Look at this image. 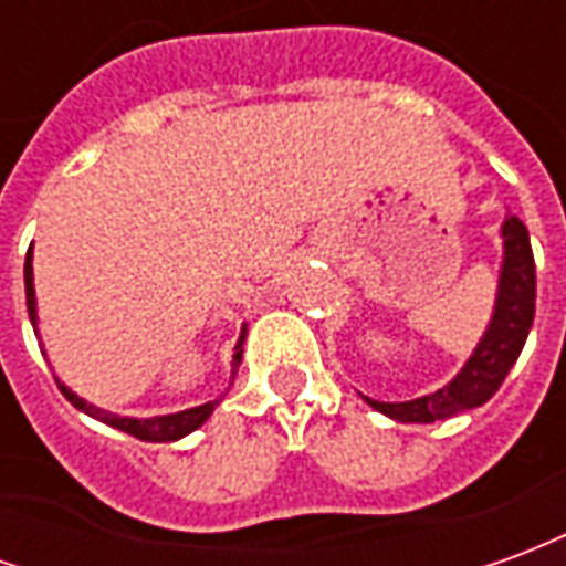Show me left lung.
I'll return each instance as SVG.
<instances>
[{
    "label": "left lung",
    "mask_w": 566,
    "mask_h": 566,
    "mask_svg": "<svg viewBox=\"0 0 566 566\" xmlns=\"http://www.w3.org/2000/svg\"><path fill=\"white\" fill-rule=\"evenodd\" d=\"M500 239H503V263H500L494 312L470 360L446 388L416 400L379 403L373 397H364L376 412L403 424H430L488 403L497 394L512 364L522 355L536 312V266L527 227L510 214L500 227Z\"/></svg>",
    "instance_id": "1"
}]
</instances>
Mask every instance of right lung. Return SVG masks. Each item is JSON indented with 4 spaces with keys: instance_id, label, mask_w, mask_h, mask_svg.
<instances>
[{
    "instance_id": "right-lung-1",
    "label": "right lung",
    "mask_w": 566,
    "mask_h": 566,
    "mask_svg": "<svg viewBox=\"0 0 566 566\" xmlns=\"http://www.w3.org/2000/svg\"><path fill=\"white\" fill-rule=\"evenodd\" d=\"M23 284H27V312H30V321H32V331L39 336V306H35V284H32V248L27 251V263H23ZM245 333L248 327H242L239 333V343H235V352H233V376H230V385L235 379V369L242 364V343H245ZM42 355H44V345H42ZM60 385V391L66 397L69 403L81 409L84 416L96 418V421H103V424L115 427V430H124L129 437L136 439H145V442H175V439L187 437V433H193L197 427H202L209 421V416L218 409L221 403V397L218 400H209V403L202 406H193V409H185V412H172V416H154V418H129V416H115V412H105L99 406L87 403L84 397L66 388L63 381L56 379Z\"/></svg>"
}]
</instances>
